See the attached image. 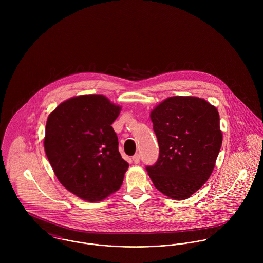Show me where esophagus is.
Listing matches in <instances>:
<instances>
[{
    "mask_svg": "<svg viewBox=\"0 0 263 263\" xmlns=\"http://www.w3.org/2000/svg\"><path fill=\"white\" fill-rule=\"evenodd\" d=\"M140 159H141L140 154H135V155L133 156V161H134L135 164H139V163H140Z\"/></svg>",
    "mask_w": 263,
    "mask_h": 263,
    "instance_id": "obj_1",
    "label": "esophagus"
}]
</instances>
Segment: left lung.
<instances>
[{
    "label": "left lung",
    "mask_w": 263,
    "mask_h": 263,
    "mask_svg": "<svg viewBox=\"0 0 263 263\" xmlns=\"http://www.w3.org/2000/svg\"><path fill=\"white\" fill-rule=\"evenodd\" d=\"M159 158L146 169L155 187L186 199L210 178L223 142L218 109L204 99L174 96L151 111Z\"/></svg>",
    "instance_id": "8db88e82"
}]
</instances>
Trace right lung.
<instances>
[{
	"mask_svg": "<svg viewBox=\"0 0 263 263\" xmlns=\"http://www.w3.org/2000/svg\"><path fill=\"white\" fill-rule=\"evenodd\" d=\"M120 110L105 96L89 94L64 101L47 117V159L63 186L84 200H103L122 184L128 163L111 126Z\"/></svg>",
	"mask_w": 263,
	"mask_h": 263,
	"instance_id": "obj_1",
	"label": "right lung"
}]
</instances>
